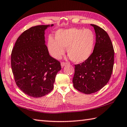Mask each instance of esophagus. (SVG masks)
Returning <instances> with one entry per match:
<instances>
[{"mask_svg": "<svg viewBox=\"0 0 127 127\" xmlns=\"http://www.w3.org/2000/svg\"><path fill=\"white\" fill-rule=\"evenodd\" d=\"M67 64H68V63H66V62H61V66H62V67H63L64 66H65V65H66Z\"/></svg>", "mask_w": 127, "mask_h": 127, "instance_id": "obj_1", "label": "esophagus"}]
</instances>
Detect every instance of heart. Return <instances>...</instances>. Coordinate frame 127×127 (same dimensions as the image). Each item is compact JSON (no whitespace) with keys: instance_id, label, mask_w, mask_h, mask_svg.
I'll list each match as a JSON object with an SVG mask.
<instances>
[{"instance_id":"1","label":"heart","mask_w":127,"mask_h":127,"mask_svg":"<svg viewBox=\"0 0 127 127\" xmlns=\"http://www.w3.org/2000/svg\"><path fill=\"white\" fill-rule=\"evenodd\" d=\"M95 36L91 29L72 28L60 29L56 32L55 39L48 37L47 47L53 58L60 59L65 52L75 63H83L92 55Z\"/></svg>"}]
</instances>
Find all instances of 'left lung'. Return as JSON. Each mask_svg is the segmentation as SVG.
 Instances as JSON below:
<instances>
[{
  "instance_id": "obj_1",
  "label": "left lung",
  "mask_w": 127,
  "mask_h": 127,
  "mask_svg": "<svg viewBox=\"0 0 127 127\" xmlns=\"http://www.w3.org/2000/svg\"><path fill=\"white\" fill-rule=\"evenodd\" d=\"M96 42L88 60L75 65L72 82L77 91L85 94L96 92L104 87L111 77L114 64V49L109 35L95 25Z\"/></svg>"
}]
</instances>
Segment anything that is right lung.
<instances>
[{"mask_svg":"<svg viewBox=\"0 0 127 127\" xmlns=\"http://www.w3.org/2000/svg\"><path fill=\"white\" fill-rule=\"evenodd\" d=\"M50 26H36L23 32L11 55L16 85L27 95L34 98L51 92L56 75L61 69V63L49 55L45 44L44 31Z\"/></svg>","mask_w":127,"mask_h":127,"instance_id":"obj_1","label":"right lung"}]
</instances>
